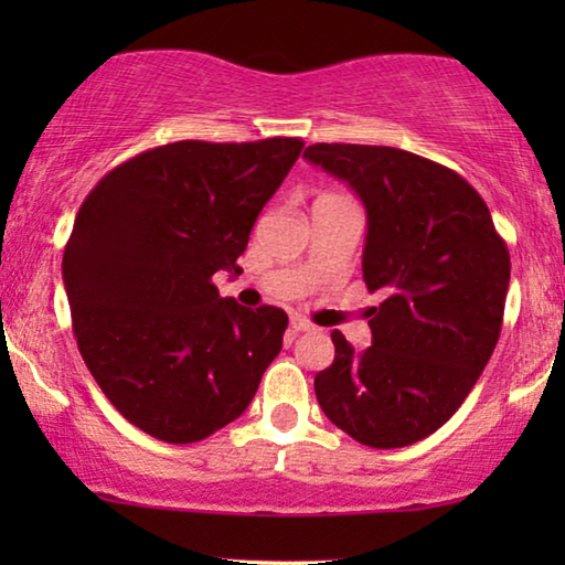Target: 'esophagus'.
<instances>
[{
    "label": "esophagus",
    "mask_w": 565,
    "mask_h": 565,
    "mask_svg": "<svg viewBox=\"0 0 565 565\" xmlns=\"http://www.w3.org/2000/svg\"><path fill=\"white\" fill-rule=\"evenodd\" d=\"M290 331H296V334H300V331H313V323L303 319V316H290Z\"/></svg>",
    "instance_id": "34e87169"
}]
</instances>
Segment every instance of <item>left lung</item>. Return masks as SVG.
Masks as SVG:
<instances>
[{
  "mask_svg": "<svg viewBox=\"0 0 565 565\" xmlns=\"http://www.w3.org/2000/svg\"><path fill=\"white\" fill-rule=\"evenodd\" d=\"M303 159L358 192L367 211L362 277L373 344L331 331L334 362L316 375L323 414L360 445L419 443L458 412L499 342L507 242L458 172L391 146L313 143Z\"/></svg>",
  "mask_w": 565,
  "mask_h": 565,
  "instance_id": "left-lung-1",
  "label": "left lung"
}]
</instances>
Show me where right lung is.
I'll list each match as a JSON object with an SVG mask.
<instances>
[{"instance_id": "add662e5", "label": "right lung", "mask_w": 565, "mask_h": 565, "mask_svg": "<svg viewBox=\"0 0 565 565\" xmlns=\"http://www.w3.org/2000/svg\"><path fill=\"white\" fill-rule=\"evenodd\" d=\"M300 138L177 141L99 180L76 213L64 285L76 344L110 404L146 435L190 445L249 406L288 313L221 298Z\"/></svg>"}]
</instances>
